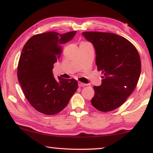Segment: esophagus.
<instances>
[{"label": "esophagus", "instance_id": "1", "mask_svg": "<svg viewBox=\"0 0 153 153\" xmlns=\"http://www.w3.org/2000/svg\"><path fill=\"white\" fill-rule=\"evenodd\" d=\"M87 85H88V84H84V83H83V82H78V86H79V87L86 86H87Z\"/></svg>", "mask_w": 153, "mask_h": 153}]
</instances>
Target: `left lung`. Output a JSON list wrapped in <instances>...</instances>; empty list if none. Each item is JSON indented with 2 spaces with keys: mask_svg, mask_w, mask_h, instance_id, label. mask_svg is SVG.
Instances as JSON below:
<instances>
[{
  "mask_svg": "<svg viewBox=\"0 0 153 153\" xmlns=\"http://www.w3.org/2000/svg\"><path fill=\"white\" fill-rule=\"evenodd\" d=\"M83 36L96 51V65L101 71L102 84L94 86L93 107L102 112L118 108L137 85L141 73L140 57L135 46L113 33L85 32Z\"/></svg>",
  "mask_w": 153,
  "mask_h": 153,
  "instance_id": "1",
  "label": "left lung"
}]
</instances>
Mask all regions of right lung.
<instances>
[{"instance_id": "add662e5", "label": "right lung", "mask_w": 153, "mask_h": 153, "mask_svg": "<svg viewBox=\"0 0 153 153\" xmlns=\"http://www.w3.org/2000/svg\"><path fill=\"white\" fill-rule=\"evenodd\" d=\"M76 31L60 34L48 32L33 36L25 44L17 66V77L30 104L45 115H55L66 107L78 88L75 79L53 76V65L61 56L62 46Z\"/></svg>"}]
</instances>
